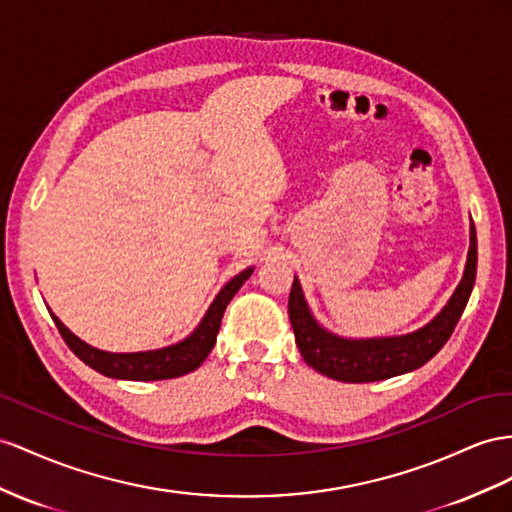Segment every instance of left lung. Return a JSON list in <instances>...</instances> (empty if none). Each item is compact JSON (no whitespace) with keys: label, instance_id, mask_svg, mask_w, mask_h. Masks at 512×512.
<instances>
[{"label":"left lung","instance_id":"1","mask_svg":"<svg viewBox=\"0 0 512 512\" xmlns=\"http://www.w3.org/2000/svg\"><path fill=\"white\" fill-rule=\"evenodd\" d=\"M478 242L476 227H469V253L461 283L456 285L445 307L422 329L393 337L352 339L335 335L313 316L300 281L294 277L290 303V322L300 355L320 374L342 383H374L422 368L448 342L456 322L461 320L476 283Z\"/></svg>","mask_w":512,"mask_h":512}]
</instances>
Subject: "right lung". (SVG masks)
<instances>
[{"label":"right lung","mask_w":512,"mask_h":512,"mask_svg":"<svg viewBox=\"0 0 512 512\" xmlns=\"http://www.w3.org/2000/svg\"><path fill=\"white\" fill-rule=\"evenodd\" d=\"M253 270L255 268H246L240 274H235L229 283H225V287H222V290L216 294V298L212 300V305L207 307L199 326H196L188 337H183L177 344L155 348V350H142V352L99 350L95 346L82 342V339L75 333H71L67 326L54 316V313L51 311L49 313L51 318H54L67 346L99 374L108 378H121V381H166V378H177L188 372H194L207 359V355L212 352L216 344L222 313H225L231 298L238 294V290L246 283V279L251 277Z\"/></svg>","instance_id":"obj_1"}]
</instances>
